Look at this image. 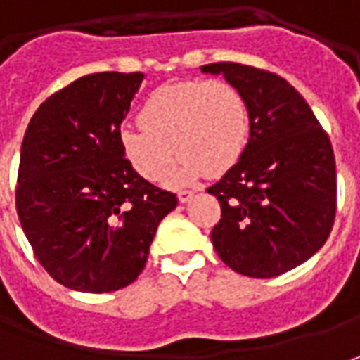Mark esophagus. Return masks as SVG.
<instances>
[{"mask_svg":"<svg viewBox=\"0 0 360 360\" xmlns=\"http://www.w3.org/2000/svg\"><path fill=\"white\" fill-rule=\"evenodd\" d=\"M177 199H179V202H189L193 199V191H179L177 193Z\"/></svg>","mask_w":360,"mask_h":360,"instance_id":"obj_1","label":"esophagus"}]
</instances>
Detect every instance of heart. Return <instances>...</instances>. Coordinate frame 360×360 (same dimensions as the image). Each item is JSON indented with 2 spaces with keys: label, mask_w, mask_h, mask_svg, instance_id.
Masks as SVG:
<instances>
[{
  "label": "heart",
  "mask_w": 360,
  "mask_h": 360,
  "mask_svg": "<svg viewBox=\"0 0 360 360\" xmlns=\"http://www.w3.org/2000/svg\"><path fill=\"white\" fill-rule=\"evenodd\" d=\"M139 128H122L120 149L146 181H160L173 160L167 185L183 187L221 175L240 160L250 138L246 98L226 80H183L155 88L138 114Z\"/></svg>",
  "instance_id": "b5f03b06"
}]
</instances>
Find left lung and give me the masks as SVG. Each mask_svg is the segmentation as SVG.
<instances>
[{
  "mask_svg": "<svg viewBox=\"0 0 360 360\" xmlns=\"http://www.w3.org/2000/svg\"><path fill=\"white\" fill-rule=\"evenodd\" d=\"M240 90L250 138L240 160L207 189L222 217L212 246L234 272L274 278L309 260L335 221V155L311 108L282 77L238 63L200 67Z\"/></svg>",
  "mask_w": 360,
  "mask_h": 360,
  "instance_id": "left-lung-1",
  "label": "left lung"
}]
</instances>
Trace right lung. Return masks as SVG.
Wrapping results in <instances>:
<instances>
[{
    "instance_id": "obj_1",
    "label": "right lung",
    "mask_w": 360,
    "mask_h": 360,
    "mask_svg": "<svg viewBox=\"0 0 360 360\" xmlns=\"http://www.w3.org/2000/svg\"><path fill=\"white\" fill-rule=\"evenodd\" d=\"M143 72H94L49 96L21 146L15 205L37 260L65 288L116 292L138 280L177 197L139 177L118 134Z\"/></svg>"
}]
</instances>
